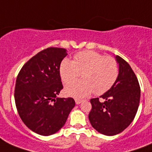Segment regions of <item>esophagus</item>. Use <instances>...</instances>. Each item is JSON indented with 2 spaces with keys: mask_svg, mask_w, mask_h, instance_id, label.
Returning a JSON list of instances; mask_svg holds the SVG:
<instances>
[{
  "mask_svg": "<svg viewBox=\"0 0 152 152\" xmlns=\"http://www.w3.org/2000/svg\"><path fill=\"white\" fill-rule=\"evenodd\" d=\"M82 101H83V100L79 99H75V102H76V104H80L81 102H82Z\"/></svg>",
  "mask_w": 152,
  "mask_h": 152,
  "instance_id": "34e87169",
  "label": "esophagus"
}]
</instances>
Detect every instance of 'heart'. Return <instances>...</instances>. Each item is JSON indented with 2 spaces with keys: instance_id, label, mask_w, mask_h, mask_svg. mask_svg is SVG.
Masks as SVG:
<instances>
[{
  "instance_id": "heart-1",
  "label": "heart",
  "mask_w": 152,
  "mask_h": 152,
  "mask_svg": "<svg viewBox=\"0 0 152 152\" xmlns=\"http://www.w3.org/2000/svg\"><path fill=\"white\" fill-rule=\"evenodd\" d=\"M119 72L118 61L113 57L104 56L95 51H82L74 56V61L64 58L60 65V75L63 83L69 84L81 73L83 80L67 86L68 96L82 98L95 91L102 95L110 89Z\"/></svg>"
}]
</instances>
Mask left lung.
<instances>
[{"label":"left lung","instance_id":"obj_1","mask_svg":"<svg viewBox=\"0 0 152 152\" xmlns=\"http://www.w3.org/2000/svg\"><path fill=\"white\" fill-rule=\"evenodd\" d=\"M119 74L113 87L99 98L91 99L88 118L92 127L106 136L120 133L131 124L137 114L140 99L137 77L127 61L116 56Z\"/></svg>","mask_w":152,"mask_h":152}]
</instances>
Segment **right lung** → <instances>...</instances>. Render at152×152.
<instances>
[{"mask_svg": "<svg viewBox=\"0 0 152 152\" xmlns=\"http://www.w3.org/2000/svg\"><path fill=\"white\" fill-rule=\"evenodd\" d=\"M66 50L49 47L32 57L15 81V106L27 128L42 136L59 131L75 106L72 98H57L63 89L60 65Z\"/></svg>", "mask_w": 152, "mask_h": 152, "instance_id": "1", "label": "right lung"}]
</instances>
